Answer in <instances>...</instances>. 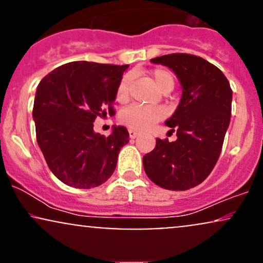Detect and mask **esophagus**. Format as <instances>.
<instances>
[{"label":"esophagus","instance_id":"1","mask_svg":"<svg viewBox=\"0 0 263 263\" xmlns=\"http://www.w3.org/2000/svg\"><path fill=\"white\" fill-rule=\"evenodd\" d=\"M128 134H129V138H132V140L137 138V136H138V132L135 131V129H129Z\"/></svg>","mask_w":263,"mask_h":263}]
</instances>
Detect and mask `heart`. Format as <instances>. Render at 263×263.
I'll use <instances>...</instances> for the list:
<instances>
[{"instance_id":"b5f03b06","label":"heart","mask_w":263,"mask_h":263,"mask_svg":"<svg viewBox=\"0 0 263 263\" xmlns=\"http://www.w3.org/2000/svg\"><path fill=\"white\" fill-rule=\"evenodd\" d=\"M149 77L155 86L161 92L164 91V90L173 89L174 77L171 71L158 68L151 71ZM129 85H131V77L125 75L116 89V95L115 96H116L117 102L123 104V102L128 100ZM163 117H164V111L161 107H147L140 106V105H131V106L123 108L120 112V121L123 125L128 126L129 128L138 129V131L148 129L151 126L155 125Z\"/></svg>"}]
</instances>
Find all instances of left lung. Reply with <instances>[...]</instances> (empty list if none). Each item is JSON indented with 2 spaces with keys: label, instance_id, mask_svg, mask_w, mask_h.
<instances>
[{
  "label": "left lung",
  "instance_id": "8db88e82",
  "mask_svg": "<svg viewBox=\"0 0 263 263\" xmlns=\"http://www.w3.org/2000/svg\"><path fill=\"white\" fill-rule=\"evenodd\" d=\"M151 62L168 66L183 91L165 121L177 140L157 138L155 149L143 156L144 172L161 188H194L209 176L221 152L231 117L230 84L219 68L192 54H168Z\"/></svg>",
  "mask_w": 263,
  "mask_h": 263
}]
</instances>
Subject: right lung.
Returning <instances> with one entry per match:
<instances>
[{"mask_svg": "<svg viewBox=\"0 0 263 263\" xmlns=\"http://www.w3.org/2000/svg\"><path fill=\"white\" fill-rule=\"evenodd\" d=\"M128 65L73 62L54 69L35 91L33 119L38 146L60 182L79 189L112 176L128 131L114 126L105 137L93 131L98 116L112 115L116 89Z\"/></svg>", "mask_w": 263, "mask_h": 263, "instance_id": "add662e5", "label": "right lung"}]
</instances>
